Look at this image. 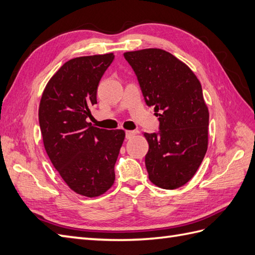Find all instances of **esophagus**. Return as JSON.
I'll return each instance as SVG.
<instances>
[{"label": "esophagus", "instance_id": "obj_1", "mask_svg": "<svg viewBox=\"0 0 255 255\" xmlns=\"http://www.w3.org/2000/svg\"><path fill=\"white\" fill-rule=\"evenodd\" d=\"M136 133H137V131H127V132H126V137H127L128 139L132 138L134 135H136Z\"/></svg>", "mask_w": 255, "mask_h": 255}]
</instances>
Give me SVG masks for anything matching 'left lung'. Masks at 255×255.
Masks as SVG:
<instances>
[{"label":"left lung","mask_w":255,"mask_h":255,"mask_svg":"<svg viewBox=\"0 0 255 255\" xmlns=\"http://www.w3.org/2000/svg\"><path fill=\"white\" fill-rule=\"evenodd\" d=\"M137 77L142 96L154 106L158 133H145V164L151 183L176 189L196 174L208 149L209 110L196 74L160 48L124 53Z\"/></svg>","instance_id":"left-lung-1"}]
</instances>
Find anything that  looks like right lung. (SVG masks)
Listing matches in <instances>:
<instances>
[{"label": "right lung", "mask_w": 255, "mask_h": 255, "mask_svg": "<svg viewBox=\"0 0 255 255\" xmlns=\"http://www.w3.org/2000/svg\"><path fill=\"white\" fill-rule=\"evenodd\" d=\"M113 53L68 60L48 81L39 107L47 156L65 183L79 195L97 197L115 182L123 129L92 127L86 119L97 104V88Z\"/></svg>", "instance_id": "right-lung-1"}]
</instances>
